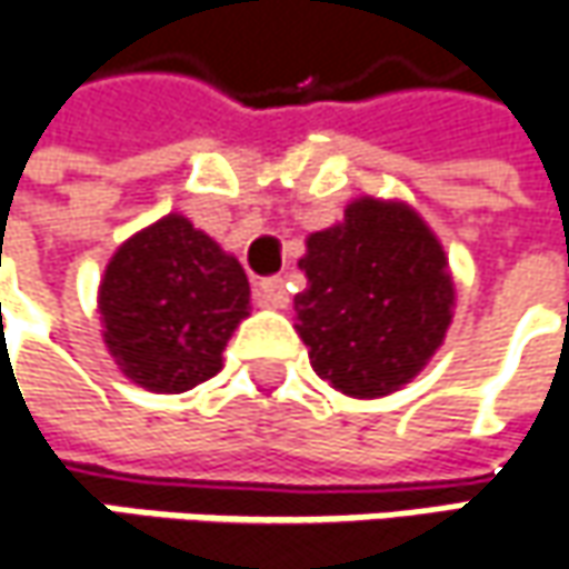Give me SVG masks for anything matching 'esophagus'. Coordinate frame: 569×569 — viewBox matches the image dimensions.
I'll use <instances>...</instances> for the list:
<instances>
[{"label": "esophagus", "mask_w": 569, "mask_h": 569, "mask_svg": "<svg viewBox=\"0 0 569 569\" xmlns=\"http://www.w3.org/2000/svg\"><path fill=\"white\" fill-rule=\"evenodd\" d=\"M256 300H259V307H266V310H284V307H288V288H284V281H281V278H266V281H259Z\"/></svg>", "instance_id": "obj_1"}]
</instances>
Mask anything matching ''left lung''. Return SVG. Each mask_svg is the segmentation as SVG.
Here are the masks:
<instances>
[{
    "label": "left lung",
    "instance_id": "obj_1",
    "mask_svg": "<svg viewBox=\"0 0 569 569\" xmlns=\"http://www.w3.org/2000/svg\"><path fill=\"white\" fill-rule=\"evenodd\" d=\"M297 336L319 380L351 399L411 382L447 339L456 284L443 243L399 199L361 196L307 237Z\"/></svg>",
    "mask_w": 569,
    "mask_h": 569
}]
</instances>
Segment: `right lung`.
<instances>
[{
  "instance_id": "right-lung-1",
  "label": "right lung",
  "mask_w": 569,
  "mask_h": 569,
  "mask_svg": "<svg viewBox=\"0 0 569 569\" xmlns=\"http://www.w3.org/2000/svg\"><path fill=\"white\" fill-rule=\"evenodd\" d=\"M98 313L122 377L173 396L224 367L233 329L250 317V281L237 256L170 211L110 256Z\"/></svg>"
}]
</instances>
